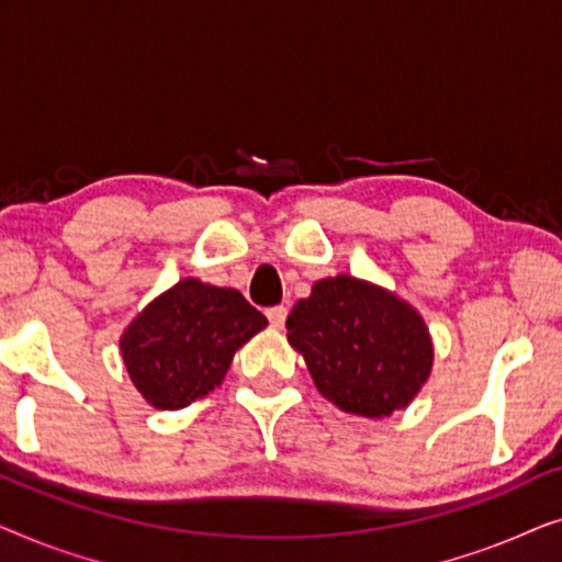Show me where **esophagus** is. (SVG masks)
I'll return each instance as SVG.
<instances>
[{
  "label": "esophagus",
  "instance_id": "1",
  "mask_svg": "<svg viewBox=\"0 0 562 562\" xmlns=\"http://www.w3.org/2000/svg\"><path fill=\"white\" fill-rule=\"evenodd\" d=\"M266 317H268V322H271L276 329H281L283 325H286L289 310H286V306H271V310L266 312Z\"/></svg>",
  "mask_w": 562,
  "mask_h": 562
}]
</instances>
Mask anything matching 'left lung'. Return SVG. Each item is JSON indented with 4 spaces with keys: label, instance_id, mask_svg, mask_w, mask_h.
Returning <instances> with one entry per match:
<instances>
[{
    "label": "left lung",
    "instance_id": "1",
    "mask_svg": "<svg viewBox=\"0 0 562 562\" xmlns=\"http://www.w3.org/2000/svg\"><path fill=\"white\" fill-rule=\"evenodd\" d=\"M286 329L319 394L358 417L379 419L409 406L432 371V337L422 314L352 276L314 283L291 310Z\"/></svg>",
    "mask_w": 562,
    "mask_h": 562
}]
</instances>
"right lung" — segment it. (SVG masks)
Returning a JSON list of instances; mask_svg holds the SVG:
<instances>
[{
    "label": "right lung",
    "instance_id": "1",
    "mask_svg": "<svg viewBox=\"0 0 562 562\" xmlns=\"http://www.w3.org/2000/svg\"><path fill=\"white\" fill-rule=\"evenodd\" d=\"M266 325L237 289L181 279L130 322L120 350L145 402L171 412L220 386L235 350Z\"/></svg>",
    "mask_w": 562,
    "mask_h": 562
}]
</instances>
